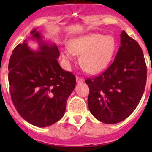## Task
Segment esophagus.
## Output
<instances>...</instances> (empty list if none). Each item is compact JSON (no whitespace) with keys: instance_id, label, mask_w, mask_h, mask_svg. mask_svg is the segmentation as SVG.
I'll use <instances>...</instances> for the list:
<instances>
[{"instance_id":"esophagus-1","label":"esophagus","mask_w":152,"mask_h":152,"mask_svg":"<svg viewBox=\"0 0 152 152\" xmlns=\"http://www.w3.org/2000/svg\"><path fill=\"white\" fill-rule=\"evenodd\" d=\"M76 82H77V83H82V82H85V79L82 77H79V76H76Z\"/></svg>"}]
</instances>
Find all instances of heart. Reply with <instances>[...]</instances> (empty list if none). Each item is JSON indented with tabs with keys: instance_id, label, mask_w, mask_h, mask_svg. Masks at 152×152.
<instances>
[{
	"instance_id": "1",
	"label": "heart",
	"mask_w": 152,
	"mask_h": 152,
	"mask_svg": "<svg viewBox=\"0 0 152 152\" xmlns=\"http://www.w3.org/2000/svg\"><path fill=\"white\" fill-rule=\"evenodd\" d=\"M116 48L114 37L102 34H90L76 38L70 47L62 51L65 60L73 61L75 55H81L80 64L90 73H97L108 66Z\"/></svg>"
}]
</instances>
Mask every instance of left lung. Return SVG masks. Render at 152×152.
Returning <instances> with one entry per match:
<instances>
[{"mask_svg":"<svg viewBox=\"0 0 152 152\" xmlns=\"http://www.w3.org/2000/svg\"><path fill=\"white\" fill-rule=\"evenodd\" d=\"M121 46L110 67L87 79L88 107L99 121L112 124L126 118L138 105L146 83V65L141 48L124 31Z\"/></svg>","mask_w":152,"mask_h":152,"instance_id":"8db88e82","label":"left lung"}]
</instances>
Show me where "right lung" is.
I'll use <instances>...</instances> for the list:
<instances>
[{"instance_id": "obj_1", "label": "right lung", "mask_w": 152, "mask_h": 152, "mask_svg": "<svg viewBox=\"0 0 152 152\" xmlns=\"http://www.w3.org/2000/svg\"><path fill=\"white\" fill-rule=\"evenodd\" d=\"M30 34L11 55V98L23 118L36 126L46 127L63 117L67 100L76 86V77L59 65L56 44L45 40L37 28ZM30 39L38 42L37 50L28 46Z\"/></svg>"}]
</instances>
